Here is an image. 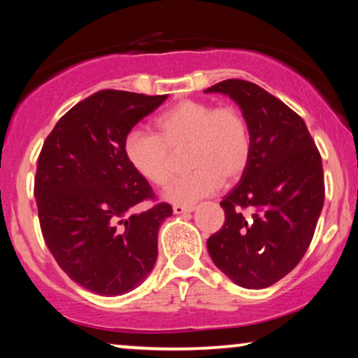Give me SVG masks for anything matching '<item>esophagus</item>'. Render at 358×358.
I'll use <instances>...</instances> for the list:
<instances>
[{"mask_svg": "<svg viewBox=\"0 0 358 358\" xmlns=\"http://www.w3.org/2000/svg\"><path fill=\"white\" fill-rule=\"evenodd\" d=\"M194 210H195V207H192V205H174V207H173L174 215L190 213V212H194Z\"/></svg>", "mask_w": 358, "mask_h": 358, "instance_id": "obj_1", "label": "esophagus"}]
</instances>
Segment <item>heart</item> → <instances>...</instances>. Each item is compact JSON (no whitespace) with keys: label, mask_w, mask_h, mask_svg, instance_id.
<instances>
[{"label":"heart","mask_w":358,"mask_h":358,"mask_svg":"<svg viewBox=\"0 0 358 358\" xmlns=\"http://www.w3.org/2000/svg\"><path fill=\"white\" fill-rule=\"evenodd\" d=\"M155 131L134 129L125 135L129 164L153 185H164L173 176V151L187 145L189 174L174 179L164 199L176 205H192L213 194L224 180L244 173L251 158V130L234 106L180 101L155 119Z\"/></svg>","instance_id":"b5f03b06"}]
</instances>
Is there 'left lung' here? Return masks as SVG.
Here are the masks:
<instances>
[{"label":"left lung","mask_w":358,"mask_h":358,"mask_svg":"<svg viewBox=\"0 0 358 358\" xmlns=\"http://www.w3.org/2000/svg\"><path fill=\"white\" fill-rule=\"evenodd\" d=\"M205 92L241 107L252 143L241 180L220 202L224 223L208 238L210 257L236 285L267 288L296 267L315 234L324 203L321 155L305 120L261 86L224 80Z\"/></svg>","instance_id":"1"}]
</instances>
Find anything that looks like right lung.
Segmentation results:
<instances>
[{"label":"right lung","instance_id":"obj_1","mask_svg":"<svg viewBox=\"0 0 358 358\" xmlns=\"http://www.w3.org/2000/svg\"><path fill=\"white\" fill-rule=\"evenodd\" d=\"M166 97L97 91L57 122L38 155L34 195L48 251L73 282L99 295H124L145 280L158 229L173 215L166 202L130 215L156 197L124 153L125 135Z\"/></svg>","mask_w":358,"mask_h":358}]
</instances>
